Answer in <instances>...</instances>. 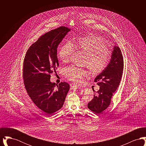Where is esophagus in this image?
Here are the masks:
<instances>
[{
    "label": "esophagus",
    "mask_w": 146,
    "mask_h": 146,
    "mask_svg": "<svg viewBox=\"0 0 146 146\" xmlns=\"http://www.w3.org/2000/svg\"><path fill=\"white\" fill-rule=\"evenodd\" d=\"M72 88H76V89H80L82 88V86L80 85H77V84H73L72 85Z\"/></svg>",
    "instance_id": "obj_1"
}]
</instances>
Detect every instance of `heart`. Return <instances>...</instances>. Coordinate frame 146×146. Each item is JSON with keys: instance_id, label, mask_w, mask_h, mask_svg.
Masks as SVG:
<instances>
[{"instance_id": "obj_1", "label": "heart", "mask_w": 146, "mask_h": 146, "mask_svg": "<svg viewBox=\"0 0 146 146\" xmlns=\"http://www.w3.org/2000/svg\"><path fill=\"white\" fill-rule=\"evenodd\" d=\"M74 47L80 49L88 56L87 66L92 74L101 73L109 64L111 57L101 36L91 34L78 38L74 44L70 41L66 42L58 51L60 59L63 62H68ZM63 74L70 80L78 83L82 81L87 72L83 68L71 66L64 68Z\"/></svg>"}]
</instances>
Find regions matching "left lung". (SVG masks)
<instances>
[{
  "instance_id": "1",
  "label": "left lung",
  "mask_w": 146,
  "mask_h": 146,
  "mask_svg": "<svg viewBox=\"0 0 146 146\" xmlns=\"http://www.w3.org/2000/svg\"><path fill=\"white\" fill-rule=\"evenodd\" d=\"M124 70V60L120 49L115 46L107 67L95 79L100 90L88 104V108L96 114L102 113L111 104L113 93L121 81Z\"/></svg>"
}]
</instances>
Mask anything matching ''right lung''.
Here are the masks:
<instances>
[{
    "instance_id": "1",
    "label": "right lung",
    "mask_w": 146,
    "mask_h": 146,
    "mask_svg": "<svg viewBox=\"0 0 146 146\" xmlns=\"http://www.w3.org/2000/svg\"><path fill=\"white\" fill-rule=\"evenodd\" d=\"M70 28L61 26L42 35L28 49L23 61V79L25 89L35 105L49 115L62 107L70 84L51 83L50 74L59 66L58 45Z\"/></svg>"
}]
</instances>
